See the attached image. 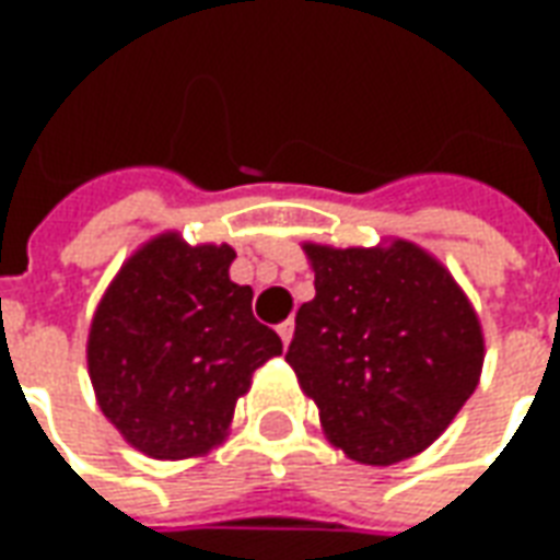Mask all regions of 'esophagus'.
<instances>
[{"label":"esophagus","instance_id":"1","mask_svg":"<svg viewBox=\"0 0 560 560\" xmlns=\"http://www.w3.org/2000/svg\"><path fill=\"white\" fill-rule=\"evenodd\" d=\"M279 336H281V341H284V345H291V339H293V320H291V317H288L284 324H279Z\"/></svg>","mask_w":560,"mask_h":560}]
</instances>
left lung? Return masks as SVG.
<instances>
[{"instance_id": "1", "label": "left lung", "mask_w": 560, "mask_h": 560, "mask_svg": "<svg viewBox=\"0 0 560 560\" xmlns=\"http://www.w3.org/2000/svg\"><path fill=\"white\" fill-rule=\"evenodd\" d=\"M315 300L300 305L288 363L345 456L396 465L441 438L480 384L482 329L456 279L408 240L305 243Z\"/></svg>"}]
</instances>
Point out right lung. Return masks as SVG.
Wrapping results in <instances>:
<instances>
[{"mask_svg":"<svg viewBox=\"0 0 560 560\" xmlns=\"http://www.w3.org/2000/svg\"><path fill=\"white\" fill-rule=\"evenodd\" d=\"M231 245L161 233L128 257L95 308L86 341L95 399L149 458L203 456L224 441L236 399L281 339L231 281Z\"/></svg>","mask_w":560,"mask_h":560,"instance_id":"obj_1","label":"right lung"}]
</instances>
